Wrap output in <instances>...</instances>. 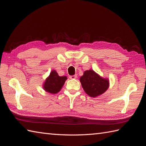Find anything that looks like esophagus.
<instances>
[{
  "label": "esophagus",
  "instance_id": "obj_1",
  "mask_svg": "<svg viewBox=\"0 0 146 146\" xmlns=\"http://www.w3.org/2000/svg\"><path fill=\"white\" fill-rule=\"evenodd\" d=\"M77 75H74V76H69V78L70 79H76L77 78Z\"/></svg>",
  "mask_w": 146,
  "mask_h": 146
}]
</instances>
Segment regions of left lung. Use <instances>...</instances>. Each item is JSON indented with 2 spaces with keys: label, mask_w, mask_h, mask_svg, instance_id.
<instances>
[{
  "label": "left lung",
  "mask_w": 146,
  "mask_h": 146,
  "mask_svg": "<svg viewBox=\"0 0 146 146\" xmlns=\"http://www.w3.org/2000/svg\"><path fill=\"white\" fill-rule=\"evenodd\" d=\"M80 80L84 91L92 98L103 94L109 86L108 80L102 78L92 70L84 72Z\"/></svg>",
  "instance_id": "8db88e82"
}]
</instances>
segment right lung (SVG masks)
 <instances>
[{"label": "right lung", "instance_id": "obj_1", "mask_svg": "<svg viewBox=\"0 0 146 146\" xmlns=\"http://www.w3.org/2000/svg\"><path fill=\"white\" fill-rule=\"evenodd\" d=\"M66 79V76L60 77L55 70H52L44 84V89L52 94L57 93L63 87Z\"/></svg>", "mask_w": 146, "mask_h": 146}]
</instances>
